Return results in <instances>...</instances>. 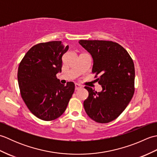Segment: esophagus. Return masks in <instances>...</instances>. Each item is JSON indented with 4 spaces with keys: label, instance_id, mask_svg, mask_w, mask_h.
I'll return each instance as SVG.
<instances>
[{
    "label": "esophagus",
    "instance_id": "esophagus-1",
    "mask_svg": "<svg viewBox=\"0 0 157 157\" xmlns=\"http://www.w3.org/2000/svg\"><path fill=\"white\" fill-rule=\"evenodd\" d=\"M82 88V86L79 85V84H75V90H79V88Z\"/></svg>",
    "mask_w": 157,
    "mask_h": 157
}]
</instances>
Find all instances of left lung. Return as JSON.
<instances>
[{"instance_id": "8db88e82", "label": "left lung", "mask_w": 157, "mask_h": 157, "mask_svg": "<svg viewBox=\"0 0 157 157\" xmlns=\"http://www.w3.org/2000/svg\"><path fill=\"white\" fill-rule=\"evenodd\" d=\"M93 59L92 73L102 88L97 92L85 86L88 97L84 102L87 115L96 122L115 119L125 109L134 93L135 69L133 60L118 43L106 40L79 41Z\"/></svg>"}]
</instances>
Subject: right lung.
Here are the masks:
<instances>
[{
    "mask_svg": "<svg viewBox=\"0 0 157 157\" xmlns=\"http://www.w3.org/2000/svg\"><path fill=\"white\" fill-rule=\"evenodd\" d=\"M69 46L61 41L40 43L29 50L19 65L17 79L21 97L33 114L44 121L59 117L74 92L75 84H61L62 56Z\"/></svg>",
    "mask_w": 157,
    "mask_h": 157,
    "instance_id": "1",
    "label": "right lung"
}]
</instances>
